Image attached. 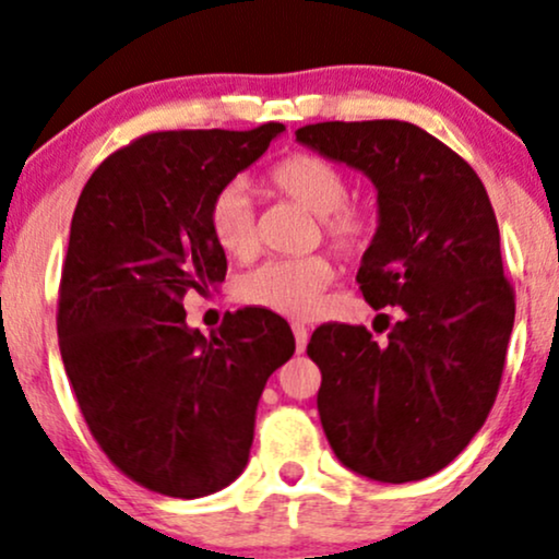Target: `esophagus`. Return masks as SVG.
Segmentation results:
<instances>
[{
  "label": "esophagus",
  "instance_id": "34e87169",
  "mask_svg": "<svg viewBox=\"0 0 559 559\" xmlns=\"http://www.w3.org/2000/svg\"><path fill=\"white\" fill-rule=\"evenodd\" d=\"M292 330H294V337H296V350L301 353L304 348H307V341H309V330L304 328L301 322H294V324H292Z\"/></svg>",
  "mask_w": 559,
  "mask_h": 559
}]
</instances>
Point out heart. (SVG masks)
<instances>
[{
    "label": "heart",
    "instance_id": "b5f03b06",
    "mask_svg": "<svg viewBox=\"0 0 559 559\" xmlns=\"http://www.w3.org/2000/svg\"><path fill=\"white\" fill-rule=\"evenodd\" d=\"M265 188L317 214L320 229L341 258H361L377 239V216L348 203L350 182L330 159L312 152H294L267 167ZM206 227L218 250L231 260H250L258 252V218L245 186L231 182L211 198ZM335 271L324 255L267 260L239 284V299L275 314L304 317L320 301Z\"/></svg>",
    "mask_w": 559,
    "mask_h": 559
}]
</instances>
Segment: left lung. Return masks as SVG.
<instances>
[{
	"instance_id": "left-lung-1",
	"label": "left lung",
	"mask_w": 559,
	"mask_h": 559,
	"mask_svg": "<svg viewBox=\"0 0 559 559\" xmlns=\"http://www.w3.org/2000/svg\"><path fill=\"white\" fill-rule=\"evenodd\" d=\"M296 139L377 186L379 229L356 281L377 312H402L386 343L364 324L312 332L324 436L379 483L436 475L483 428L503 379L515 294L496 211L469 162L415 123L324 121Z\"/></svg>"
}]
</instances>
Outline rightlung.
<instances>
[{
    "mask_svg": "<svg viewBox=\"0 0 559 559\" xmlns=\"http://www.w3.org/2000/svg\"><path fill=\"white\" fill-rule=\"evenodd\" d=\"M281 131L144 133L76 201L56 312L63 369L112 467L159 496L203 498L242 475L265 381L296 350L271 309L227 312L211 337L182 309L227 275L211 198Z\"/></svg>",
    "mask_w": 559,
    "mask_h": 559,
    "instance_id": "1",
    "label": "right lung"
}]
</instances>
